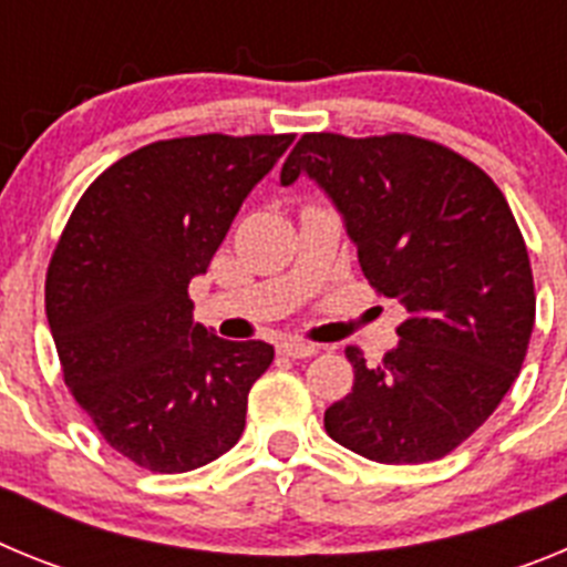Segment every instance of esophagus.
Returning a JSON list of instances; mask_svg holds the SVG:
<instances>
[{"mask_svg":"<svg viewBox=\"0 0 567 567\" xmlns=\"http://www.w3.org/2000/svg\"><path fill=\"white\" fill-rule=\"evenodd\" d=\"M280 352L287 358H312V354H318V346L303 343V340H287V343H280Z\"/></svg>","mask_w":567,"mask_h":567,"instance_id":"obj_1","label":"esophagus"}]
</instances>
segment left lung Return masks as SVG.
Instances as JSON below:
<instances>
[{
    "label": "left lung",
    "instance_id": "left-lung-1",
    "mask_svg": "<svg viewBox=\"0 0 567 567\" xmlns=\"http://www.w3.org/2000/svg\"><path fill=\"white\" fill-rule=\"evenodd\" d=\"M309 175L343 215L363 275L409 318L378 365L349 346L354 385L329 437L374 463L454 452L503 403L534 329V275L505 195L443 144L389 133H307L280 184Z\"/></svg>",
    "mask_w": 567,
    "mask_h": 567
}]
</instances>
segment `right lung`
I'll list each match as a JSON object with an SVG mask.
<instances>
[{"instance_id":"add662e5","label":"right lung","mask_w":567,"mask_h":567,"mask_svg":"<svg viewBox=\"0 0 567 567\" xmlns=\"http://www.w3.org/2000/svg\"><path fill=\"white\" fill-rule=\"evenodd\" d=\"M292 138L147 144L90 184L59 238L44 312L64 383L99 434L142 468H202L247 425L249 389L275 349L195 323L187 289Z\"/></svg>"}]
</instances>
